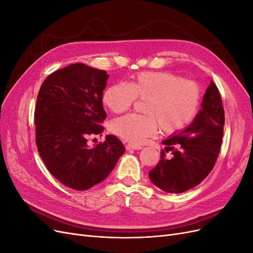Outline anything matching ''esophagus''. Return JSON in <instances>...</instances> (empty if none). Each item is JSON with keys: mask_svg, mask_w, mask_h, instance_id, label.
<instances>
[{"mask_svg": "<svg viewBox=\"0 0 253 253\" xmlns=\"http://www.w3.org/2000/svg\"><path fill=\"white\" fill-rule=\"evenodd\" d=\"M126 150H141L142 147H140V145H137V144L127 143V144L126 145Z\"/></svg>", "mask_w": 253, "mask_h": 253, "instance_id": "1", "label": "esophagus"}]
</instances>
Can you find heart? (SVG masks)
I'll list each match as a JSON object with an SVG mask.
<instances>
[{"label":"heart","instance_id":"b5f03b06","mask_svg":"<svg viewBox=\"0 0 253 253\" xmlns=\"http://www.w3.org/2000/svg\"><path fill=\"white\" fill-rule=\"evenodd\" d=\"M136 98L148 100L147 116L126 115L114 119L111 131L127 142L141 143L154 135L158 126L167 134L187 127L200 110L201 88L170 72H142L129 82L115 83L105 89L103 102L114 113L127 111Z\"/></svg>","mask_w":253,"mask_h":253}]
</instances>
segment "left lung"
<instances>
[{
	"mask_svg": "<svg viewBox=\"0 0 253 253\" xmlns=\"http://www.w3.org/2000/svg\"><path fill=\"white\" fill-rule=\"evenodd\" d=\"M225 112L217 86L211 80L203 98L202 110L189 126L163 141L157 166L149 177L160 190L182 193L196 187L208 176L216 163L224 135ZM173 157L167 160L164 152Z\"/></svg>",
	"mask_w": 253,
	"mask_h": 253,
	"instance_id": "1",
	"label": "left lung"
}]
</instances>
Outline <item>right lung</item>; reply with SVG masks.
Masks as SVG:
<instances>
[{"instance_id": "right-lung-1", "label": "right lung", "mask_w": 253, "mask_h": 253, "mask_svg": "<svg viewBox=\"0 0 253 253\" xmlns=\"http://www.w3.org/2000/svg\"><path fill=\"white\" fill-rule=\"evenodd\" d=\"M109 75L83 63L53 72L42 83L35 110L36 143L47 170L64 186L84 191L108 177L126 149L114 135L94 148L106 118L102 96Z\"/></svg>"}]
</instances>
